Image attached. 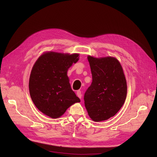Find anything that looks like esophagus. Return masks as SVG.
I'll list each match as a JSON object with an SVG mask.
<instances>
[{
	"label": "esophagus",
	"mask_w": 157,
	"mask_h": 157,
	"mask_svg": "<svg viewBox=\"0 0 157 157\" xmlns=\"http://www.w3.org/2000/svg\"><path fill=\"white\" fill-rule=\"evenodd\" d=\"M76 94H77V96L79 98H81V97H82V94H81V90H78L77 92H76Z\"/></svg>",
	"instance_id": "esophagus-1"
}]
</instances>
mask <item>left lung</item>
Listing matches in <instances>:
<instances>
[{"instance_id": "1", "label": "left lung", "mask_w": 157, "mask_h": 157, "mask_svg": "<svg viewBox=\"0 0 157 157\" xmlns=\"http://www.w3.org/2000/svg\"><path fill=\"white\" fill-rule=\"evenodd\" d=\"M92 83L84 95L85 105L89 117L95 121L114 116L125 101L126 79L121 65L115 58L97 59L88 56Z\"/></svg>"}]
</instances>
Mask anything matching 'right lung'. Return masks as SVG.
Here are the masks:
<instances>
[{"label": "right lung", "mask_w": 157, "mask_h": 157, "mask_svg": "<svg viewBox=\"0 0 157 157\" xmlns=\"http://www.w3.org/2000/svg\"><path fill=\"white\" fill-rule=\"evenodd\" d=\"M79 54L48 52L33 66L29 79L30 97L36 108L52 118L61 117L80 99L71 89L68 69L76 63Z\"/></svg>", "instance_id": "add662e5"}]
</instances>
